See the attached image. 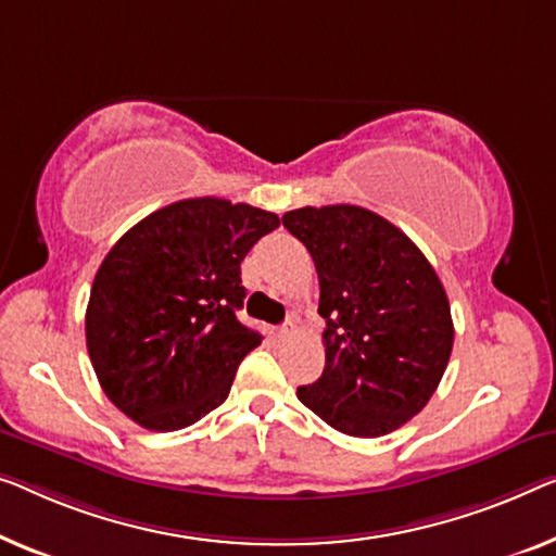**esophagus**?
<instances>
[{
  "mask_svg": "<svg viewBox=\"0 0 556 556\" xmlns=\"http://www.w3.org/2000/svg\"><path fill=\"white\" fill-rule=\"evenodd\" d=\"M294 331H296L294 321H285V325H281V327L277 329V337H279V339H292Z\"/></svg>",
  "mask_w": 556,
  "mask_h": 556,
  "instance_id": "esophagus-1",
  "label": "esophagus"
}]
</instances>
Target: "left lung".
<instances>
[{"label": "left lung", "mask_w": 556, "mask_h": 556, "mask_svg": "<svg viewBox=\"0 0 556 556\" xmlns=\"http://www.w3.org/2000/svg\"><path fill=\"white\" fill-rule=\"evenodd\" d=\"M309 250L327 319L325 371L296 389L304 407L350 437H382L427 407L450 362V300L419 247L354 204L281 217Z\"/></svg>", "instance_id": "obj_1"}]
</instances>
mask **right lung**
<instances>
[{
  "mask_svg": "<svg viewBox=\"0 0 556 556\" xmlns=\"http://www.w3.org/2000/svg\"><path fill=\"white\" fill-rule=\"evenodd\" d=\"M279 217L199 197L131 227L97 269L87 350L114 407L152 432H177L227 400L262 334L237 319L242 260Z\"/></svg>",
  "mask_w": 556,
  "mask_h": 556,
  "instance_id": "add662e5",
  "label": "right lung"
}]
</instances>
